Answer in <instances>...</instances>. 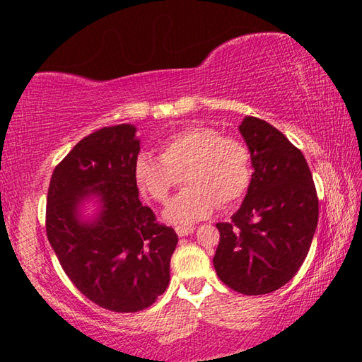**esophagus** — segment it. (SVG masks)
Listing matches in <instances>:
<instances>
[{"label":"esophagus","mask_w":362,"mask_h":362,"mask_svg":"<svg viewBox=\"0 0 362 362\" xmlns=\"http://www.w3.org/2000/svg\"><path fill=\"white\" fill-rule=\"evenodd\" d=\"M193 231H194V226H185V225H179V226H175V233H177V235H179L180 238L192 235Z\"/></svg>","instance_id":"1"}]
</instances>
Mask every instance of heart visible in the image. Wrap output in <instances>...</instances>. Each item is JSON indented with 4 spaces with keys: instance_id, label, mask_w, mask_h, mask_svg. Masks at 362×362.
<instances>
[{
    "instance_id": "b5f03b06",
    "label": "heart",
    "mask_w": 362,
    "mask_h": 362,
    "mask_svg": "<svg viewBox=\"0 0 362 362\" xmlns=\"http://www.w3.org/2000/svg\"><path fill=\"white\" fill-rule=\"evenodd\" d=\"M161 156L142 153L134 164L139 188L156 203H168L185 175L188 187L170 201L164 217L193 223L240 201L252 183V151L243 139L223 136L211 126H188L159 146Z\"/></svg>"
}]
</instances>
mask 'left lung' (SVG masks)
Listing matches in <instances>:
<instances>
[{
    "mask_svg": "<svg viewBox=\"0 0 362 362\" xmlns=\"http://www.w3.org/2000/svg\"><path fill=\"white\" fill-rule=\"evenodd\" d=\"M240 131L252 151V183L230 222L217 223L214 267L230 289L263 296L289 283L302 267L320 201L303 153L283 132L254 116Z\"/></svg>",
    "mask_w": 362,
    "mask_h": 362,
    "instance_id": "obj_1",
    "label": "left lung"
}]
</instances>
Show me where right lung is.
Masks as SVG:
<instances>
[{"label":"right lung","instance_id":"1","mask_svg":"<svg viewBox=\"0 0 362 362\" xmlns=\"http://www.w3.org/2000/svg\"><path fill=\"white\" fill-rule=\"evenodd\" d=\"M136 127H102L73 146L54 169L47 189L46 235L64 272L90 302L116 313L148 308L169 284L177 241L139 199L134 164ZM101 196L94 224L76 218L86 194Z\"/></svg>","mask_w":362,"mask_h":362}]
</instances>
